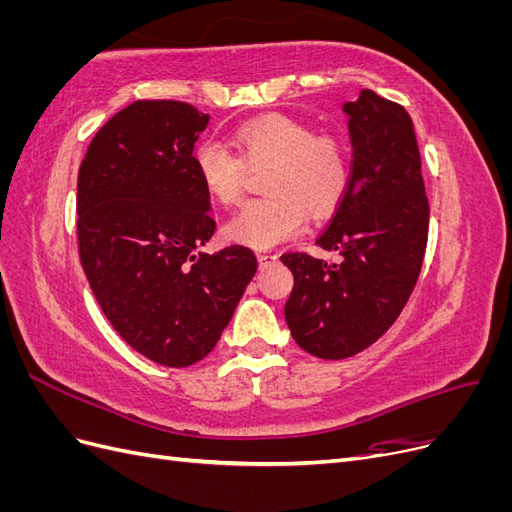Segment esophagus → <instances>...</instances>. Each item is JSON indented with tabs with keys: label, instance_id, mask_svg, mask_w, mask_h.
Masks as SVG:
<instances>
[{
	"label": "esophagus",
	"instance_id": "1",
	"mask_svg": "<svg viewBox=\"0 0 512 512\" xmlns=\"http://www.w3.org/2000/svg\"><path fill=\"white\" fill-rule=\"evenodd\" d=\"M277 254H271V252H260L258 254V262H260V267H267V265H273V262H277Z\"/></svg>",
	"mask_w": 512,
	"mask_h": 512
}]
</instances>
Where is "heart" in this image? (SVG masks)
<instances>
[{
    "instance_id": "b5f03b06",
    "label": "heart",
    "mask_w": 512,
    "mask_h": 512,
    "mask_svg": "<svg viewBox=\"0 0 512 512\" xmlns=\"http://www.w3.org/2000/svg\"><path fill=\"white\" fill-rule=\"evenodd\" d=\"M239 158L218 138H205L194 151V166L207 194L222 205L241 198L245 166H271L265 198L245 203L226 222V237L267 250L297 235L305 209L329 213L348 181L346 147L335 136L316 134L309 123L288 115L247 121L232 134Z\"/></svg>"
}]
</instances>
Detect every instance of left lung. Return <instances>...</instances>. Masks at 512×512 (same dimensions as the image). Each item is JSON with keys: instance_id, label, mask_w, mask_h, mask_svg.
I'll use <instances>...</instances> for the list:
<instances>
[{"instance_id": "1", "label": "left lung", "mask_w": 512, "mask_h": 512, "mask_svg": "<svg viewBox=\"0 0 512 512\" xmlns=\"http://www.w3.org/2000/svg\"><path fill=\"white\" fill-rule=\"evenodd\" d=\"M342 113L350 179L316 239L342 260L282 256L294 275L284 307L294 342L331 361L348 359L389 331L421 273L429 228L421 153L406 108L363 89Z\"/></svg>"}]
</instances>
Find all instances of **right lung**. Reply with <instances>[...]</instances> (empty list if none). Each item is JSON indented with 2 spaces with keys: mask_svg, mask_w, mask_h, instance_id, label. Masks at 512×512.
I'll return each instance as SVG.
<instances>
[{
  "mask_svg": "<svg viewBox=\"0 0 512 512\" xmlns=\"http://www.w3.org/2000/svg\"><path fill=\"white\" fill-rule=\"evenodd\" d=\"M209 115L175 100L108 119L79 170V252L115 331L147 359L188 367L215 348L258 269L250 247L198 252L213 237L194 166Z\"/></svg>",
  "mask_w": 512,
  "mask_h": 512,
  "instance_id": "obj_1",
  "label": "right lung"
}]
</instances>
